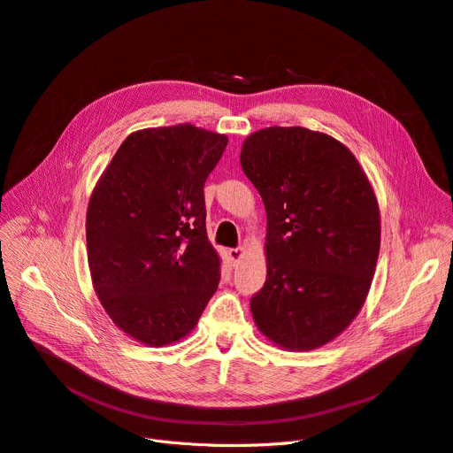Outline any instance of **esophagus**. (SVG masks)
<instances>
[{
	"mask_svg": "<svg viewBox=\"0 0 453 453\" xmlns=\"http://www.w3.org/2000/svg\"><path fill=\"white\" fill-rule=\"evenodd\" d=\"M228 257H230V262L235 265V264H240V260L243 257V254H245V249L243 247H235V249H228Z\"/></svg>",
	"mask_w": 453,
	"mask_h": 453,
	"instance_id": "esophagus-1",
	"label": "esophagus"
}]
</instances>
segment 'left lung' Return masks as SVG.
Masks as SVG:
<instances>
[{"mask_svg": "<svg viewBox=\"0 0 453 453\" xmlns=\"http://www.w3.org/2000/svg\"><path fill=\"white\" fill-rule=\"evenodd\" d=\"M243 173L267 211V280L250 298L256 326L288 350L344 332L380 254L374 189L349 147L304 127H267L242 147Z\"/></svg>", "mask_w": 453, "mask_h": 453, "instance_id": "1", "label": "left lung"}]
</instances>
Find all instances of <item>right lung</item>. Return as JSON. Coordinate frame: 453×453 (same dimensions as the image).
Wrapping results in <instances>:
<instances>
[{
    "mask_svg": "<svg viewBox=\"0 0 453 453\" xmlns=\"http://www.w3.org/2000/svg\"><path fill=\"white\" fill-rule=\"evenodd\" d=\"M228 143L189 123L128 134L86 213L94 289L114 325L164 347L186 337L219 286L204 182Z\"/></svg>",
    "mask_w": 453,
    "mask_h": 453,
    "instance_id": "obj_1",
    "label": "right lung"
}]
</instances>
